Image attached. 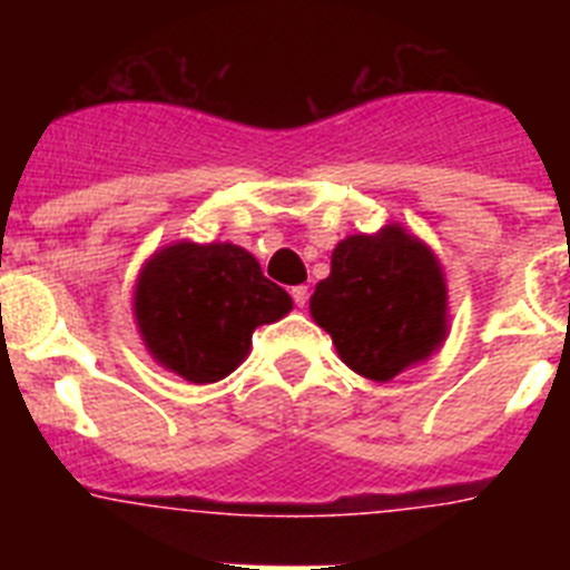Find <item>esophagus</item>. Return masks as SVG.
<instances>
[{"label": "esophagus", "instance_id": "34e87169", "mask_svg": "<svg viewBox=\"0 0 570 570\" xmlns=\"http://www.w3.org/2000/svg\"><path fill=\"white\" fill-rule=\"evenodd\" d=\"M291 296H294L296 308H305V305H308V285H296V288H291Z\"/></svg>", "mask_w": 570, "mask_h": 570}]
</instances>
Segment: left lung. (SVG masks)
Returning <instances> with one entry per match:
<instances>
[{
	"label": "left lung",
	"instance_id": "8db88e82",
	"mask_svg": "<svg viewBox=\"0 0 570 570\" xmlns=\"http://www.w3.org/2000/svg\"><path fill=\"white\" fill-rule=\"evenodd\" d=\"M311 316L351 371L391 382L431 360L448 340L440 256L400 223L345 236L331 254V274L314 288Z\"/></svg>",
	"mask_w": 570,
	"mask_h": 570
}]
</instances>
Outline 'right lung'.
<instances>
[{"label": "right lung", "mask_w": 570, "mask_h": 570, "mask_svg": "<svg viewBox=\"0 0 570 570\" xmlns=\"http://www.w3.org/2000/svg\"><path fill=\"white\" fill-rule=\"evenodd\" d=\"M291 308L288 291L262 276L256 256L234 242H170L145 259L134 285L145 351L194 385L234 374L254 331Z\"/></svg>", "instance_id": "right-lung-1"}]
</instances>
